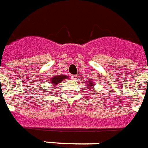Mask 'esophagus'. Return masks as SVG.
I'll return each mask as SVG.
<instances>
[{
  "instance_id": "34e87169",
  "label": "esophagus",
  "mask_w": 148,
  "mask_h": 148,
  "mask_svg": "<svg viewBox=\"0 0 148 148\" xmlns=\"http://www.w3.org/2000/svg\"><path fill=\"white\" fill-rule=\"evenodd\" d=\"M71 77H72V79H73V80L76 81V80H77V75H72V76H71Z\"/></svg>"
}]
</instances>
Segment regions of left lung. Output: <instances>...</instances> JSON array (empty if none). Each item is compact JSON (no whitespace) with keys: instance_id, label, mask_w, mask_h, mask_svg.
<instances>
[{"instance_id":"1","label":"left lung","mask_w":148,"mask_h":148,"mask_svg":"<svg viewBox=\"0 0 148 148\" xmlns=\"http://www.w3.org/2000/svg\"><path fill=\"white\" fill-rule=\"evenodd\" d=\"M87 86H88V88H90L91 86H93L94 84L92 83V82H91V81H87Z\"/></svg>"}]
</instances>
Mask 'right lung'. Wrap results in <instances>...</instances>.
I'll return each mask as SVG.
<instances>
[{"label":"right lung","instance_id":"add662e5","mask_svg":"<svg viewBox=\"0 0 148 148\" xmlns=\"http://www.w3.org/2000/svg\"><path fill=\"white\" fill-rule=\"evenodd\" d=\"M66 78H68V77H67V76H66V75H56V76H54V77H52V78H51V80H50V83H51L52 85L56 86L61 81H63V80L64 79H66Z\"/></svg>","mask_w":148,"mask_h":148}]
</instances>
